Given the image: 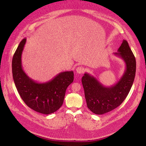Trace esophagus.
I'll list each match as a JSON object with an SVG mask.
<instances>
[{"instance_id":"obj_1","label":"esophagus","mask_w":146,"mask_h":146,"mask_svg":"<svg viewBox=\"0 0 146 146\" xmlns=\"http://www.w3.org/2000/svg\"><path fill=\"white\" fill-rule=\"evenodd\" d=\"M84 72V69L81 66H78L76 68V72L78 74H81Z\"/></svg>"}]
</instances>
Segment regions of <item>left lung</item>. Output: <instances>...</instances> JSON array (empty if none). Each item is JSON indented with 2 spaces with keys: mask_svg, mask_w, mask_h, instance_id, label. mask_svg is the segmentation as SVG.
Returning a JSON list of instances; mask_svg holds the SVG:
<instances>
[{
  "mask_svg": "<svg viewBox=\"0 0 146 146\" xmlns=\"http://www.w3.org/2000/svg\"><path fill=\"white\" fill-rule=\"evenodd\" d=\"M117 52L125 64V70L115 84L104 86L95 77L86 73L81 81L88 108L94 114H103L119 106L128 95L136 73V59L127 41L123 40Z\"/></svg>",
  "mask_w": 146,
  "mask_h": 146,
  "instance_id": "1",
  "label": "left lung"
}]
</instances>
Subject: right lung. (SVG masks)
<instances>
[{"mask_svg": "<svg viewBox=\"0 0 146 146\" xmlns=\"http://www.w3.org/2000/svg\"><path fill=\"white\" fill-rule=\"evenodd\" d=\"M27 38L21 41L13 58L12 73L17 91L26 105L40 113L50 114L62 105L68 87L73 81V71L60 72L46 82H37L24 71L21 56Z\"/></svg>", "mask_w": 146, "mask_h": 146, "instance_id": "add662e5", "label": "right lung"}]
</instances>
